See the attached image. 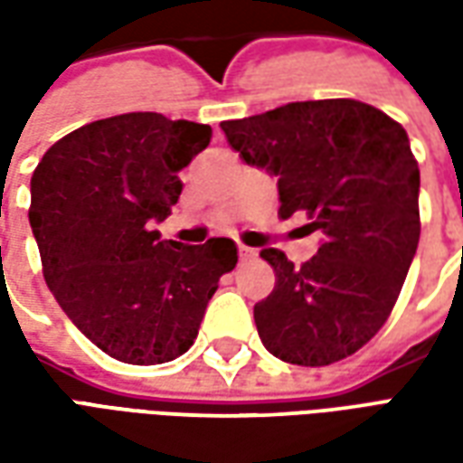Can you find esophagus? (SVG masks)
<instances>
[{"label":"esophagus","mask_w":463,"mask_h":463,"mask_svg":"<svg viewBox=\"0 0 463 463\" xmlns=\"http://www.w3.org/2000/svg\"><path fill=\"white\" fill-rule=\"evenodd\" d=\"M238 252H241V260H250V258H255V248H248V245H238Z\"/></svg>","instance_id":"34e87169"}]
</instances>
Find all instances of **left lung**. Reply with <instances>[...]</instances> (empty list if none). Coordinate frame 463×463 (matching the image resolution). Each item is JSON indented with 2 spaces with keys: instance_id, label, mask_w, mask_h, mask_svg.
I'll list each match as a JSON object with an SVG mask.
<instances>
[{
  "instance_id": "8db88e82",
  "label": "left lung",
  "mask_w": 463,
  "mask_h": 463,
  "mask_svg": "<svg viewBox=\"0 0 463 463\" xmlns=\"http://www.w3.org/2000/svg\"><path fill=\"white\" fill-rule=\"evenodd\" d=\"M221 128L242 161L278 178L282 218L305 213L322 235L300 268L260 252L275 270V290L252 310L262 345L302 367L354 354L387 322L419 245L407 131L354 99L295 101Z\"/></svg>"
}]
</instances>
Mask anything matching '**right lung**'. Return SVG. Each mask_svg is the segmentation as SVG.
Masks as SVG:
<instances>
[{
  "instance_id": "right-lung-1",
  "label": "right lung",
  "mask_w": 463,
  "mask_h": 463,
  "mask_svg": "<svg viewBox=\"0 0 463 463\" xmlns=\"http://www.w3.org/2000/svg\"><path fill=\"white\" fill-rule=\"evenodd\" d=\"M211 143V126L138 111L86 123L56 141L32 175L29 222L44 280L66 317L109 357L163 364L188 352L231 238L161 241L178 173Z\"/></svg>"
}]
</instances>
